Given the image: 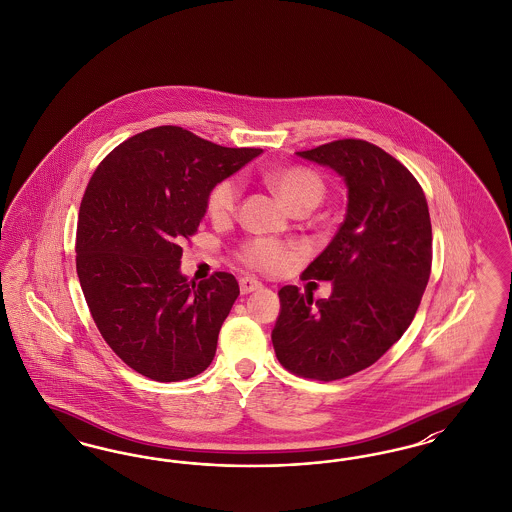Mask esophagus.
Instances as JSON below:
<instances>
[{"mask_svg":"<svg viewBox=\"0 0 512 512\" xmlns=\"http://www.w3.org/2000/svg\"><path fill=\"white\" fill-rule=\"evenodd\" d=\"M263 284L259 282V280H255V278H249V276H244V278H240V291L247 295V293H251V291H257V289H261Z\"/></svg>","mask_w":512,"mask_h":512,"instance_id":"obj_1","label":"esophagus"}]
</instances>
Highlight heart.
Returning a JSON list of instances; mask_svg holds the SVG:
<instances>
[{
  "mask_svg": "<svg viewBox=\"0 0 512 512\" xmlns=\"http://www.w3.org/2000/svg\"><path fill=\"white\" fill-rule=\"evenodd\" d=\"M265 179L291 209H314L326 194V184L320 173L305 165H287L280 169H272L266 173ZM240 196L242 186L238 179L230 177L213 184L205 198L207 217L213 223L230 221L238 211ZM238 259L247 268L278 274L287 270L293 263L295 247L276 240L253 238L240 247Z\"/></svg>",
  "mask_w": 512,
  "mask_h": 512,
  "instance_id": "heart-1",
  "label": "heart"
}]
</instances>
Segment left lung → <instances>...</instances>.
Listing matches in <instances>:
<instances>
[{"instance_id":"1","label":"left lung","mask_w":512,"mask_h":512,"mask_svg":"<svg viewBox=\"0 0 512 512\" xmlns=\"http://www.w3.org/2000/svg\"><path fill=\"white\" fill-rule=\"evenodd\" d=\"M328 165L348 188L347 215L303 280L333 282L329 299L284 286L272 345L307 379L337 381L375 364L409 328L432 265L425 192L408 167L362 139L297 152Z\"/></svg>"}]
</instances>
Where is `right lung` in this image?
<instances>
[{
	"mask_svg": "<svg viewBox=\"0 0 512 512\" xmlns=\"http://www.w3.org/2000/svg\"><path fill=\"white\" fill-rule=\"evenodd\" d=\"M261 152L160 125L118 144L87 184L76 230L83 295L108 347L144 377L183 381L211 364L240 287L228 272L188 282L181 244L209 188Z\"/></svg>",
	"mask_w": 512,
	"mask_h": 512,
	"instance_id": "add662e5",
	"label": "right lung"
}]
</instances>
